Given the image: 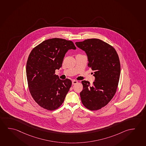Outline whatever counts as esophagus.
I'll list each match as a JSON object with an SVG mask.
<instances>
[{
	"label": "esophagus",
	"instance_id": "esophagus-1",
	"mask_svg": "<svg viewBox=\"0 0 146 146\" xmlns=\"http://www.w3.org/2000/svg\"><path fill=\"white\" fill-rule=\"evenodd\" d=\"M78 83V81H76V80H73V81H72V85H75V84H76Z\"/></svg>",
	"mask_w": 146,
	"mask_h": 146
}]
</instances>
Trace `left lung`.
<instances>
[{"mask_svg":"<svg viewBox=\"0 0 146 146\" xmlns=\"http://www.w3.org/2000/svg\"><path fill=\"white\" fill-rule=\"evenodd\" d=\"M76 44L86 52L88 67L94 71L95 77L92 85L89 81H82L81 101L88 110H98L108 104L117 90L121 72L118 54L110 44L97 38L85 39Z\"/></svg>","mask_w":146,"mask_h":146,"instance_id":"1","label":"left lung"}]
</instances>
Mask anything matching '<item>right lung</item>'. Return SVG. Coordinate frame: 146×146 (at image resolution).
Masks as SVG:
<instances>
[{
    "label": "right lung",
    "mask_w": 146,
    "mask_h": 146,
    "mask_svg": "<svg viewBox=\"0 0 146 146\" xmlns=\"http://www.w3.org/2000/svg\"><path fill=\"white\" fill-rule=\"evenodd\" d=\"M76 49L72 41L54 38L42 42L31 51L26 63L28 89L40 107L54 111L62 104L72 82L70 79L60 80L55 70L62 66L67 51Z\"/></svg>",
    "instance_id": "1"
}]
</instances>
